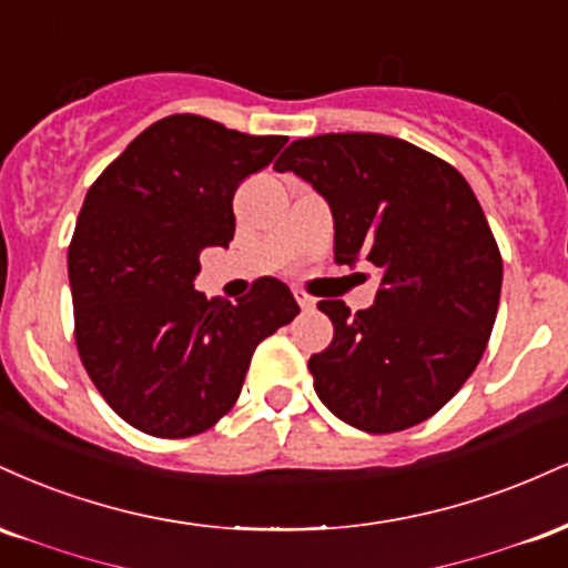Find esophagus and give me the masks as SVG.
<instances>
[{"label": "esophagus", "mask_w": 568, "mask_h": 568, "mask_svg": "<svg viewBox=\"0 0 568 568\" xmlns=\"http://www.w3.org/2000/svg\"><path fill=\"white\" fill-rule=\"evenodd\" d=\"M293 298H296L298 302V306H302L304 312H310V310H315V298L310 296V293H304V291H293Z\"/></svg>", "instance_id": "esophagus-1"}]
</instances>
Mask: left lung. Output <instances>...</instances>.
Here are the masks:
<instances>
[{"label": "left lung", "mask_w": 568, "mask_h": 568, "mask_svg": "<svg viewBox=\"0 0 568 568\" xmlns=\"http://www.w3.org/2000/svg\"><path fill=\"white\" fill-rule=\"evenodd\" d=\"M293 171L334 216V262L379 266L368 310L321 302L334 342L310 357L315 393L363 433H397L446 406L484 357L499 310L501 256L456 168L379 133L293 141Z\"/></svg>", "instance_id": "1"}]
</instances>
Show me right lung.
Returning <instances> with one entry per match:
<instances>
[{"label":"right lung","mask_w":568,"mask_h":568,"mask_svg":"<svg viewBox=\"0 0 568 568\" xmlns=\"http://www.w3.org/2000/svg\"><path fill=\"white\" fill-rule=\"evenodd\" d=\"M285 141L173 114L130 141L84 197L69 245L77 349L103 400L141 433L189 438L216 425L253 349L298 315L275 277L234 304L194 288L202 247L234 237L237 186Z\"/></svg>","instance_id":"right-lung-1"}]
</instances>
